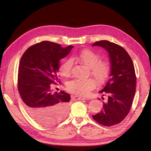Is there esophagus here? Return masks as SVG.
Instances as JSON below:
<instances>
[{"mask_svg":"<svg viewBox=\"0 0 151 151\" xmlns=\"http://www.w3.org/2000/svg\"><path fill=\"white\" fill-rule=\"evenodd\" d=\"M76 97H77V99L80 100H88L89 99L88 98H86V97H77L76 96Z\"/></svg>","mask_w":151,"mask_h":151,"instance_id":"obj_1","label":"esophagus"}]
</instances>
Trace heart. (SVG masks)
Returning a JSON list of instances; mask_svg holds the SVG:
<instances>
[{"label": "heart", "instance_id": "heart-1", "mask_svg": "<svg viewBox=\"0 0 151 151\" xmlns=\"http://www.w3.org/2000/svg\"><path fill=\"white\" fill-rule=\"evenodd\" d=\"M73 59L78 60L89 68L90 74L99 83H104L110 72V65L107 60H100V55L89 49L81 51L73 55ZM72 62L67 60L62 62L59 68L61 76L68 78L71 75ZM96 86V82L92 78L75 79L67 83V89L70 92L78 96H85Z\"/></svg>", "mask_w": 151, "mask_h": 151}]
</instances>
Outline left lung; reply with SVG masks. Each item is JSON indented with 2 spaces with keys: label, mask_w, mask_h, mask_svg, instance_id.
<instances>
[{
  "label": "left lung",
  "mask_w": 151,
  "mask_h": 151,
  "mask_svg": "<svg viewBox=\"0 0 151 151\" xmlns=\"http://www.w3.org/2000/svg\"><path fill=\"white\" fill-rule=\"evenodd\" d=\"M92 46L105 48L111 62L109 78L99 92L107 99L102 101L104 108L92 117L100 124L110 127L121 122L130 111L136 91L135 71L129 54L120 45L101 40Z\"/></svg>",
  "instance_id": "8db88e82"
}]
</instances>
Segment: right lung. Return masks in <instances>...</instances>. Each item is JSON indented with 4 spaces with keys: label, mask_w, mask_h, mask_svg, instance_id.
Instances as JSON below:
<instances>
[{
    "label": "right lung",
    "mask_w": 151,
    "mask_h": 151,
    "mask_svg": "<svg viewBox=\"0 0 151 151\" xmlns=\"http://www.w3.org/2000/svg\"><path fill=\"white\" fill-rule=\"evenodd\" d=\"M73 47L43 41L30 46L21 57L18 89L28 114L42 125L56 124L68 114L70 95L63 91L52 92L51 86L59 83V61Z\"/></svg>",
    "instance_id": "obj_1"
}]
</instances>
